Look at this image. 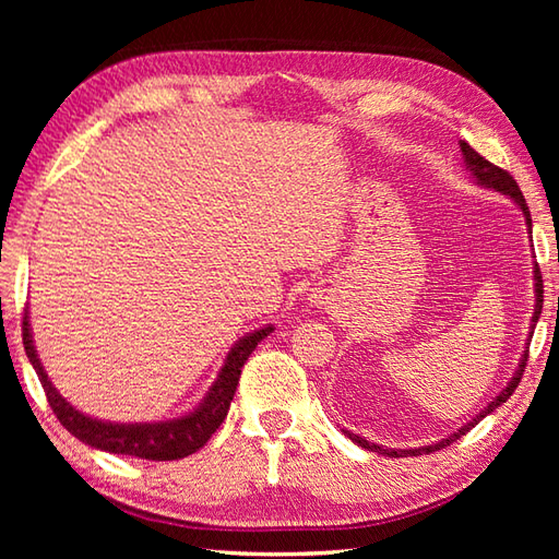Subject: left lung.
<instances>
[{
  "mask_svg": "<svg viewBox=\"0 0 559 559\" xmlns=\"http://www.w3.org/2000/svg\"><path fill=\"white\" fill-rule=\"evenodd\" d=\"M459 148H461V156H463V165H466V170L471 173L473 182H476L478 187L492 189V192H500V194L512 199L514 204L521 209V213H524L526 230H528V237H531V213H528L526 199H524V194H521V189H519L514 177L509 175L507 170L497 168V165H492L490 160H485V158L480 156V153H476V151H473V148L466 144V141H459ZM531 242H533V240H531ZM531 247H533V245H531ZM533 293H536V305H533V317H531V326H528L526 350L521 353L516 370H514L512 379H509V382H507V386L488 403V406H485V408L476 415V418H471L468 423H463L456 432H451L449 437L439 439V442L425 444V447H415V449H386V447H379V444H374V442H367L365 437H358V435H353V432H348V430H343V435H346L348 439H353V442L358 444V447H362V449H367V451H377V454H384V456H391V459H401V456H423V454H430V451L444 449V447H449L451 442H456V439L466 435V432L471 430V427H476V425L485 418V415H490L495 408H500L502 403H507V399L512 396L514 389L519 386L521 374H524V367H526V362H528V341L533 338V329H536L538 319H540V310H543V278H540L538 264H533Z\"/></svg>",
  "mask_w": 559,
  "mask_h": 559,
  "instance_id": "1",
  "label": "left lung"
}]
</instances>
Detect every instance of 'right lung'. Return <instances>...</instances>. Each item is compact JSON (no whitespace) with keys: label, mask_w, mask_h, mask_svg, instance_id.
Instances as JSON below:
<instances>
[{"label":"right lung","mask_w":559,"mask_h":559,"mask_svg":"<svg viewBox=\"0 0 559 559\" xmlns=\"http://www.w3.org/2000/svg\"><path fill=\"white\" fill-rule=\"evenodd\" d=\"M273 331V324H266L261 329H254L252 334L235 341V346L228 350L223 360V367L218 370L216 382H213L206 391V396L201 399L197 408L187 411L177 418L153 420V423H112L91 418L83 411L59 394L57 386L50 382L45 367L38 358L33 343L31 331V317L26 312L23 317V348H26L28 360L33 365L35 374H38L40 384L45 389V396L50 401V408L59 418L67 430L74 435L81 442H86L93 449L110 451V454L122 456H139L148 461H175L194 454L204 447L211 435L218 430L225 415L230 411V401L235 396L237 382H240L242 365L247 362L249 353H252L261 341H264Z\"/></svg>","instance_id":"right-lung-1"}]
</instances>
